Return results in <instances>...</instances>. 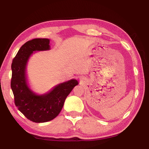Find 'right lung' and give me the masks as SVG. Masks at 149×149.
I'll use <instances>...</instances> for the list:
<instances>
[{"label": "right lung", "instance_id": "obj_1", "mask_svg": "<svg viewBox=\"0 0 149 149\" xmlns=\"http://www.w3.org/2000/svg\"><path fill=\"white\" fill-rule=\"evenodd\" d=\"M50 40L36 38L24 43L13 60L11 88L18 109L31 121L43 123L55 118L66 98L79 82L72 79L57 84L48 92L38 94L31 89L27 75L28 61L34 53L50 49Z\"/></svg>", "mask_w": 149, "mask_h": 149}]
</instances>
